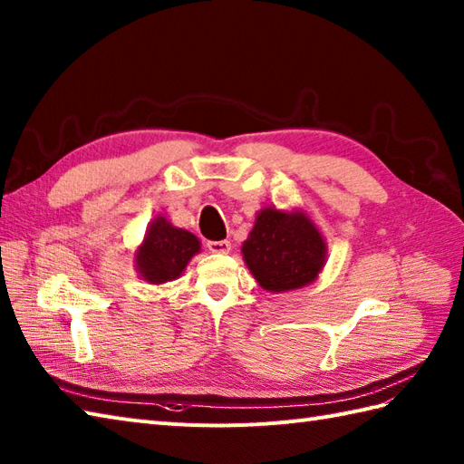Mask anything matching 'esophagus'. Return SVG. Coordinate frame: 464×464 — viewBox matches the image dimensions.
<instances>
[{
	"label": "esophagus",
	"instance_id": "34e87169",
	"mask_svg": "<svg viewBox=\"0 0 464 464\" xmlns=\"http://www.w3.org/2000/svg\"><path fill=\"white\" fill-rule=\"evenodd\" d=\"M207 249H209L211 253H217V255H227L231 251V243L223 239V241H209L207 243Z\"/></svg>",
	"mask_w": 464,
	"mask_h": 464
}]
</instances>
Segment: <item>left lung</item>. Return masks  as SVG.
I'll use <instances>...</instances> for the list:
<instances>
[{"instance_id": "left-lung-1", "label": "left lung", "mask_w": 464, "mask_h": 464, "mask_svg": "<svg viewBox=\"0 0 464 464\" xmlns=\"http://www.w3.org/2000/svg\"><path fill=\"white\" fill-rule=\"evenodd\" d=\"M243 259L265 291L285 293L313 283L327 257V245L303 211L265 207L241 247Z\"/></svg>"}]
</instances>
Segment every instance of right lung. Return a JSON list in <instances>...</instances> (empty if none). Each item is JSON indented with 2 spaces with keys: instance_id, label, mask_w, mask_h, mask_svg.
<instances>
[{
  "instance_id": "add662e5",
  "label": "right lung",
  "mask_w": 464,
  "mask_h": 464,
  "mask_svg": "<svg viewBox=\"0 0 464 464\" xmlns=\"http://www.w3.org/2000/svg\"><path fill=\"white\" fill-rule=\"evenodd\" d=\"M199 249V239L193 233L173 227L160 215L147 227L145 239L135 253V267L147 283L161 285L179 277Z\"/></svg>"
}]
</instances>
